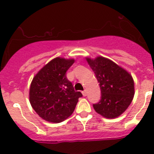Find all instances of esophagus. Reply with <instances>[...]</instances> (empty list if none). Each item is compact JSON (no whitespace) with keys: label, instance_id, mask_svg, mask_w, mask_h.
Returning a JSON list of instances; mask_svg holds the SVG:
<instances>
[{"label":"esophagus","instance_id":"1","mask_svg":"<svg viewBox=\"0 0 154 154\" xmlns=\"http://www.w3.org/2000/svg\"><path fill=\"white\" fill-rule=\"evenodd\" d=\"M82 94H83V95H84V97H86V96H87V91H86V90H85V91H83V92H82Z\"/></svg>","mask_w":154,"mask_h":154}]
</instances>
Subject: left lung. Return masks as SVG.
<instances>
[{"label": "left lung", "mask_w": 154, "mask_h": 154, "mask_svg": "<svg viewBox=\"0 0 154 154\" xmlns=\"http://www.w3.org/2000/svg\"><path fill=\"white\" fill-rule=\"evenodd\" d=\"M94 72L101 91V99L94 110L107 119L118 117L125 112L134 96V81L125 69L108 58L86 57Z\"/></svg>", "instance_id": "8db88e82"}]
</instances>
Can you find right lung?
<instances>
[{
	"instance_id": "add662e5",
	"label": "right lung",
	"mask_w": 154,
	"mask_h": 154,
	"mask_svg": "<svg viewBox=\"0 0 154 154\" xmlns=\"http://www.w3.org/2000/svg\"><path fill=\"white\" fill-rule=\"evenodd\" d=\"M74 63V59L54 58L31 81L30 103L39 117L47 121H63L73 113L79 97H82L66 77V72Z\"/></svg>"
}]
</instances>
